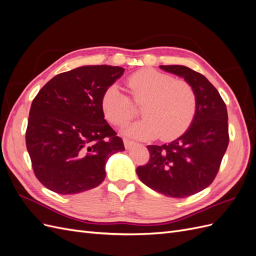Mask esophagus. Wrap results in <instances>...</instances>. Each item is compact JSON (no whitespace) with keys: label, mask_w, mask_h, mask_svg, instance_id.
Listing matches in <instances>:
<instances>
[{"label":"esophagus","mask_w":256,"mask_h":256,"mask_svg":"<svg viewBox=\"0 0 256 256\" xmlns=\"http://www.w3.org/2000/svg\"><path fill=\"white\" fill-rule=\"evenodd\" d=\"M124 145H125V148L126 150H130L131 147L134 145V142L128 140V138H124Z\"/></svg>","instance_id":"obj_1"}]
</instances>
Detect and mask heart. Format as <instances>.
I'll use <instances>...</instances> for the list:
<instances>
[{
  "label": "heart",
  "mask_w": 256,
  "mask_h": 256,
  "mask_svg": "<svg viewBox=\"0 0 256 256\" xmlns=\"http://www.w3.org/2000/svg\"><path fill=\"white\" fill-rule=\"evenodd\" d=\"M127 86L136 104H143L144 118L125 129L129 136L150 140L160 136L172 140L180 136L192 122L198 108V97L192 85L182 79L142 69L127 79ZM104 118L115 126H122L134 116V106L116 85L108 88L102 97Z\"/></svg>",
  "instance_id": "obj_1"
}]
</instances>
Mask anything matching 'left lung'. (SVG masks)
Instances as JSON below:
<instances>
[{
	"mask_svg": "<svg viewBox=\"0 0 256 256\" xmlns=\"http://www.w3.org/2000/svg\"><path fill=\"white\" fill-rule=\"evenodd\" d=\"M164 72L189 82L198 108L186 132L171 143L148 145V164L136 174L147 187L170 198H182L204 190L219 171L228 145L226 106L203 74L182 65H161Z\"/></svg>",
	"mask_w": 256,
	"mask_h": 256,
	"instance_id": "obj_1",
	"label": "left lung"
}]
</instances>
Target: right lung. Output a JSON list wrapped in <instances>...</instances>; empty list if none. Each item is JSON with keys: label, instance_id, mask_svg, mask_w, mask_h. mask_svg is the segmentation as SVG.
<instances>
[{"label": "right lung", "instance_id": "obj_1", "mask_svg": "<svg viewBox=\"0 0 256 256\" xmlns=\"http://www.w3.org/2000/svg\"><path fill=\"white\" fill-rule=\"evenodd\" d=\"M124 72L118 66H82L56 76L38 92L26 142L46 188L60 194L95 188L106 178L109 157L125 150L100 106L104 90Z\"/></svg>", "mask_w": 256, "mask_h": 256}]
</instances>
